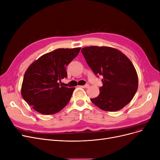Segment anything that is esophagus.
Segmentation results:
<instances>
[{
    "label": "esophagus",
    "mask_w": 160,
    "mask_h": 160,
    "mask_svg": "<svg viewBox=\"0 0 160 160\" xmlns=\"http://www.w3.org/2000/svg\"><path fill=\"white\" fill-rule=\"evenodd\" d=\"M81 87V88H88L89 87V84H86L85 85H82Z\"/></svg>",
    "instance_id": "1"
}]
</instances>
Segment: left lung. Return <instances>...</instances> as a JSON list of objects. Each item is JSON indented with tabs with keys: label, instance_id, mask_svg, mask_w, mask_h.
<instances>
[{
	"label": "left lung",
	"instance_id": "8db88e82",
	"mask_svg": "<svg viewBox=\"0 0 160 160\" xmlns=\"http://www.w3.org/2000/svg\"><path fill=\"white\" fill-rule=\"evenodd\" d=\"M82 54L95 75H102L103 86L92 103L106 111H117L127 105L138 88L136 70L120 51L109 47L83 48Z\"/></svg>",
	"mask_w": 160,
	"mask_h": 160
}]
</instances>
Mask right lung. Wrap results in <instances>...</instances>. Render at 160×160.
<instances>
[{"instance_id": "1", "label": "right lung", "mask_w": 160, "mask_h": 160, "mask_svg": "<svg viewBox=\"0 0 160 160\" xmlns=\"http://www.w3.org/2000/svg\"><path fill=\"white\" fill-rule=\"evenodd\" d=\"M81 48L58 49L42 55L28 67L21 87V95L37 112L52 115L69 102L75 88L61 86L67 77L66 67L77 56Z\"/></svg>"}]
</instances>
